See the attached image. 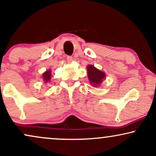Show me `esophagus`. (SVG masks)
Listing matches in <instances>:
<instances>
[{
  "mask_svg": "<svg viewBox=\"0 0 156 156\" xmlns=\"http://www.w3.org/2000/svg\"><path fill=\"white\" fill-rule=\"evenodd\" d=\"M66 60H67V61H68L69 63H71L72 61L73 58H72V56H67L66 57Z\"/></svg>",
  "mask_w": 156,
  "mask_h": 156,
  "instance_id": "34e87169",
  "label": "esophagus"
}]
</instances>
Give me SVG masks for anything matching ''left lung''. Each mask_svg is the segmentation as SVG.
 I'll list each match as a JSON object with an SVG mask.
<instances>
[{
	"instance_id": "obj_1",
	"label": "left lung",
	"mask_w": 156,
	"mask_h": 156,
	"mask_svg": "<svg viewBox=\"0 0 156 156\" xmlns=\"http://www.w3.org/2000/svg\"><path fill=\"white\" fill-rule=\"evenodd\" d=\"M87 70L88 80L93 87H98L103 80H105V73L95 68L93 65H87Z\"/></svg>"
}]
</instances>
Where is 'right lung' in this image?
<instances>
[{
  "label": "right lung",
  "instance_id": "1",
  "mask_svg": "<svg viewBox=\"0 0 156 156\" xmlns=\"http://www.w3.org/2000/svg\"><path fill=\"white\" fill-rule=\"evenodd\" d=\"M42 77H43V80H44V82H46V83H47L48 82H49L51 79V69H48V70H47L46 72H44L43 74V76H42Z\"/></svg>",
  "mask_w": 156,
  "mask_h": 156
}]
</instances>
